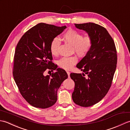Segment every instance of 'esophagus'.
Returning <instances> with one entry per match:
<instances>
[{"mask_svg": "<svg viewBox=\"0 0 130 130\" xmlns=\"http://www.w3.org/2000/svg\"><path fill=\"white\" fill-rule=\"evenodd\" d=\"M67 74H68V76L69 77V76H70V73L69 71H67Z\"/></svg>", "mask_w": 130, "mask_h": 130, "instance_id": "34e87169", "label": "esophagus"}]
</instances>
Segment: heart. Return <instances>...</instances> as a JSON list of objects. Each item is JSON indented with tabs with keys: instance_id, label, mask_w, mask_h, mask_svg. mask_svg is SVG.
I'll list each match as a JSON object with an SVG mask.
<instances>
[{
	"instance_id": "heart-1",
	"label": "heart",
	"mask_w": 130,
	"mask_h": 130,
	"mask_svg": "<svg viewBox=\"0 0 130 130\" xmlns=\"http://www.w3.org/2000/svg\"><path fill=\"white\" fill-rule=\"evenodd\" d=\"M63 39L73 47V51L80 57H84L89 53L93 46V41L92 37L84 36L82 34L73 29H68L62 36ZM60 41L57 38L52 40L50 50L52 55L56 56L59 53ZM78 59L76 56L63 57L59 60L58 65L65 70H69L76 64Z\"/></svg>"
}]
</instances>
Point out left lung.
<instances>
[{"instance_id":"8db88e82","label":"left lung","mask_w":130,"mask_h":130,"mask_svg":"<svg viewBox=\"0 0 130 130\" xmlns=\"http://www.w3.org/2000/svg\"><path fill=\"white\" fill-rule=\"evenodd\" d=\"M75 26L86 31L93 41L90 52L76 65L84 73L70 74L75 83L74 102L88 107L101 101L110 89L117 67V51L113 40L104 27L90 22Z\"/></svg>"}]
</instances>
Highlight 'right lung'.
Here are the masks:
<instances>
[{
	"label": "right lung",
	"instance_id": "1",
	"mask_svg": "<svg viewBox=\"0 0 130 130\" xmlns=\"http://www.w3.org/2000/svg\"><path fill=\"white\" fill-rule=\"evenodd\" d=\"M67 26L40 23L24 34L16 46L13 75L21 95L31 106L45 109L56 103L57 92L68 78L67 72L52 62V40ZM56 70L45 76L46 70Z\"/></svg>",
	"mask_w": 130,
	"mask_h": 130
}]
</instances>
